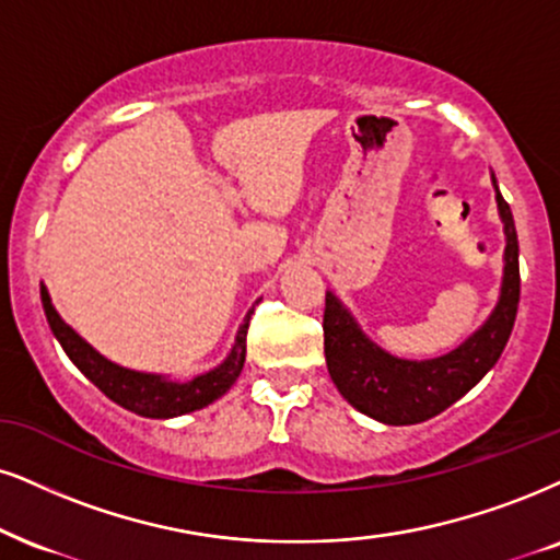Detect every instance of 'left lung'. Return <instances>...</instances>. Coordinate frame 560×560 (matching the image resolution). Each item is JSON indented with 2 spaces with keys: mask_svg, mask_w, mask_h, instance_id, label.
<instances>
[{
  "mask_svg": "<svg viewBox=\"0 0 560 560\" xmlns=\"http://www.w3.org/2000/svg\"><path fill=\"white\" fill-rule=\"evenodd\" d=\"M495 202L506 233L499 303L478 332H472L452 353L431 361H405L389 355L363 335L340 299L327 293L322 327L329 376L337 392L363 416L382 420L386 425L423 423L465 397L501 358L520 306V241L512 207L501 197L499 186Z\"/></svg>",
  "mask_w": 560,
  "mask_h": 560,
  "instance_id": "obj_1",
  "label": "left lung"
}]
</instances>
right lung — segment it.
<instances>
[{
	"mask_svg": "<svg viewBox=\"0 0 560 560\" xmlns=\"http://www.w3.org/2000/svg\"><path fill=\"white\" fill-rule=\"evenodd\" d=\"M40 303H44L48 327H51L54 337L65 348L69 361L78 365L82 374L98 386L108 399H114L124 410H132L142 418H176L186 416V412L202 410V407L215 402L218 397H223L236 384L241 369H244L246 329L254 312L246 314L236 335V342H233L231 353H228L223 363L207 371V374L189 378V382H174V378L161 374H142V371L124 369V365L103 358L93 345L82 340L57 314L46 285H40Z\"/></svg>",
	"mask_w": 560,
	"mask_h": 560,
	"instance_id": "1",
	"label": "right lung"
}]
</instances>
